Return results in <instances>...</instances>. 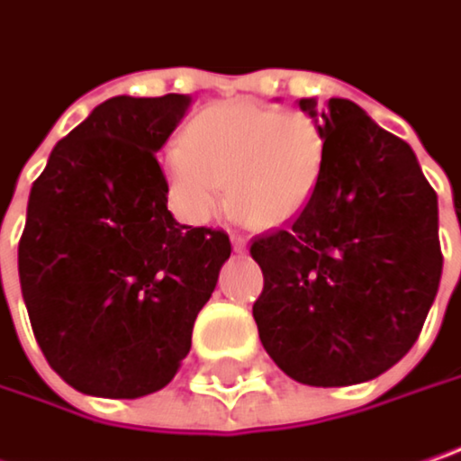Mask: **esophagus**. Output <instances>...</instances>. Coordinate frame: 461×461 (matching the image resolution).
Instances as JSON below:
<instances>
[{
	"label": "esophagus",
	"mask_w": 461,
	"mask_h": 461,
	"mask_svg": "<svg viewBox=\"0 0 461 461\" xmlns=\"http://www.w3.org/2000/svg\"><path fill=\"white\" fill-rule=\"evenodd\" d=\"M231 245H234V250H237V253H242V250L248 248V240H245L242 234H231Z\"/></svg>",
	"instance_id": "1"
}]
</instances>
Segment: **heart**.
<instances>
[{"label":"heart","mask_w":461,"mask_h":461,"mask_svg":"<svg viewBox=\"0 0 461 461\" xmlns=\"http://www.w3.org/2000/svg\"><path fill=\"white\" fill-rule=\"evenodd\" d=\"M329 161V138L308 114L253 101L203 109L164 150V176L175 208L190 221L227 203L258 227H276L311 203Z\"/></svg>","instance_id":"1"}]
</instances>
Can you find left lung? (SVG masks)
<instances>
[{
	"label": "left lung",
	"instance_id": "8db88e82",
	"mask_svg": "<svg viewBox=\"0 0 461 461\" xmlns=\"http://www.w3.org/2000/svg\"><path fill=\"white\" fill-rule=\"evenodd\" d=\"M329 138L312 201L286 230L258 234L253 318L266 352L308 386H352L418 341L441 282L438 198L412 149L347 101L300 98Z\"/></svg>",
	"mask_w": 461,
	"mask_h": 461
}]
</instances>
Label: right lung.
<instances>
[{"mask_svg": "<svg viewBox=\"0 0 461 461\" xmlns=\"http://www.w3.org/2000/svg\"><path fill=\"white\" fill-rule=\"evenodd\" d=\"M193 98L114 95L62 138L31 187L20 289L43 357L72 389L138 399L175 378L230 234L167 208L161 149Z\"/></svg>", "mask_w": 461, "mask_h": 461, "instance_id": "1", "label": "right lung"}]
</instances>
